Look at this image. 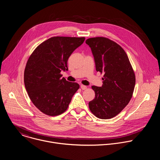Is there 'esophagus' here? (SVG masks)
Returning a JSON list of instances; mask_svg holds the SVG:
<instances>
[{"label":"esophagus","instance_id":"1","mask_svg":"<svg viewBox=\"0 0 160 160\" xmlns=\"http://www.w3.org/2000/svg\"><path fill=\"white\" fill-rule=\"evenodd\" d=\"M80 87H81V88H82V90H85V89H87V86L83 85H80Z\"/></svg>","mask_w":160,"mask_h":160}]
</instances>
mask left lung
Here are the masks:
<instances>
[{
  "label": "left lung",
  "instance_id": "8db88e82",
  "mask_svg": "<svg viewBox=\"0 0 160 160\" xmlns=\"http://www.w3.org/2000/svg\"><path fill=\"white\" fill-rule=\"evenodd\" d=\"M97 72L104 73L102 87L92 86L95 98L88 102L90 111L101 119L117 116L130 101L135 76L128 58L120 45L106 37L87 39Z\"/></svg>",
  "mask_w": 160,
  "mask_h": 160
}]
</instances>
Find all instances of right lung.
Returning <instances> with one entry per match:
<instances>
[{
    "mask_svg": "<svg viewBox=\"0 0 160 160\" xmlns=\"http://www.w3.org/2000/svg\"><path fill=\"white\" fill-rule=\"evenodd\" d=\"M85 37H53L40 43L30 56L24 82L33 104L43 113L58 116L68 108L80 86L61 74L68 70L67 61L83 43Z\"/></svg>",
    "mask_w": 160,
    "mask_h": 160,
    "instance_id": "add662e5",
    "label": "right lung"
}]
</instances>
